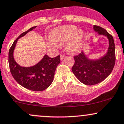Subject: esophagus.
Returning a JSON list of instances; mask_svg holds the SVG:
<instances>
[{
    "label": "esophagus",
    "mask_w": 124,
    "mask_h": 124,
    "mask_svg": "<svg viewBox=\"0 0 124 124\" xmlns=\"http://www.w3.org/2000/svg\"><path fill=\"white\" fill-rule=\"evenodd\" d=\"M65 57V55H61V60H62V59H63Z\"/></svg>",
    "instance_id": "esophagus-1"
}]
</instances>
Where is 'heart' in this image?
<instances>
[{
  "label": "heart",
  "mask_w": 124,
  "mask_h": 124,
  "mask_svg": "<svg viewBox=\"0 0 124 124\" xmlns=\"http://www.w3.org/2000/svg\"><path fill=\"white\" fill-rule=\"evenodd\" d=\"M83 38V31L77 29L74 25H65L54 30L51 33V39L55 46L67 44L69 51L74 53L80 48Z\"/></svg>",
  "instance_id": "b5f03b06"
}]
</instances>
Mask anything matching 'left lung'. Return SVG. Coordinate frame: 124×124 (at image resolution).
Listing matches in <instances>:
<instances>
[{
  "instance_id": "left-lung-1",
  "label": "left lung",
  "mask_w": 124,
  "mask_h": 124,
  "mask_svg": "<svg viewBox=\"0 0 124 124\" xmlns=\"http://www.w3.org/2000/svg\"><path fill=\"white\" fill-rule=\"evenodd\" d=\"M93 29L100 35L106 36L109 40V47L106 55L96 61L89 60L83 52L74 56V64L71 68L73 73L79 81L87 85H92L103 81L111 73L116 62L113 36L101 26L94 25Z\"/></svg>"
}]
</instances>
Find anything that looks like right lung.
Here are the masks:
<instances>
[{
    "instance_id": "1",
    "label": "right lung",
    "mask_w": 124,
    "mask_h": 124,
    "mask_svg": "<svg viewBox=\"0 0 124 124\" xmlns=\"http://www.w3.org/2000/svg\"><path fill=\"white\" fill-rule=\"evenodd\" d=\"M36 27L30 28L18 37L8 52L10 72L16 81L25 88L34 91H42L51 84L56 67L60 63V55L50 58L46 55L39 63L30 68H23L16 63L13 58V51L18 39Z\"/></svg>"
}]
</instances>
